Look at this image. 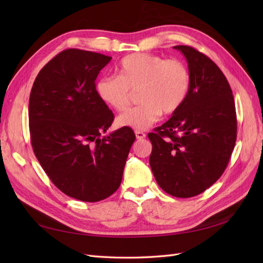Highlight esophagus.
Listing matches in <instances>:
<instances>
[{
    "instance_id": "obj_1",
    "label": "esophagus",
    "mask_w": 263,
    "mask_h": 263,
    "mask_svg": "<svg viewBox=\"0 0 263 263\" xmlns=\"http://www.w3.org/2000/svg\"><path fill=\"white\" fill-rule=\"evenodd\" d=\"M135 135H136V138L137 139H144V138H146V134L144 132L136 130V132H135Z\"/></svg>"
}]
</instances>
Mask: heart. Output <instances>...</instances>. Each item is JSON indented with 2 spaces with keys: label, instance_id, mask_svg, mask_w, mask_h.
I'll use <instances>...</instances> for the list:
<instances>
[{
  "label": "heart",
  "instance_id": "heart-1",
  "mask_svg": "<svg viewBox=\"0 0 263 263\" xmlns=\"http://www.w3.org/2000/svg\"><path fill=\"white\" fill-rule=\"evenodd\" d=\"M117 76H104L95 83L99 99L115 110L124 109L130 91H136L140 104L126 109L116 118L119 127L147 129L162 113L170 115L185 102L191 86L189 68L179 59L164 60L153 53H133L123 58Z\"/></svg>",
  "mask_w": 263,
  "mask_h": 263
}]
</instances>
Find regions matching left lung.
Segmentation results:
<instances>
[{
  "label": "left lung",
  "mask_w": 263,
  "mask_h": 263,
  "mask_svg": "<svg viewBox=\"0 0 263 263\" xmlns=\"http://www.w3.org/2000/svg\"><path fill=\"white\" fill-rule=\"evenodd\" d=\"M187 61L191 86L183 105L149 133V158L164 192L187 198L216 182L229 162L237 137L232 89L221 70L190 46H176Z\"/></svg>",
  "instance_id": "obj_1"
}]
</instances>
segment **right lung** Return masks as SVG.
Here are the masks:
<instances>
[{"mask_svg":"<svg viewBox=\"0 0 263 263\" xmlns=\"http://www.w3.org/2000/svg\"><path fill=\"white\" fill-rule=\"evenodd\" d=\"M112 57L67 49L39 71L28 106L36 158L61 192L99 202L121 185L136 136L122 127L108 136L114 115L95 92V80Z\"/></svg>","mask_w":263,"mask_h":263,"instance_id":"right-lung-1","label":"right lung"}]
</instances>
